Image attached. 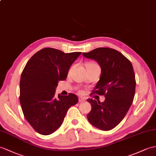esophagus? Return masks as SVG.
Returning a JSON list of instances; mask_svg holds the SVG:
<instances>
[{
    "label": "esophagus",
    "instance_id": "1",
    "mask_svg": "<svg viewBox=\"0 0 156 156\" xmlns=\"http://www.w3.org/2000/svg\"><path fill=\"white\" fill-rule=\"evenodd\" d=\"M85 101V98L84 97H81L79 98V102H83V101Z\"/></svg>",
    "mask_w": 156,
    "mask_h": 156
}]
</instances>
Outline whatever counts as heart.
Returning a JSON list of instances; mask_svg holds the SVG:
<instances>
[{
  "label": "heart",
  "instance_id": "obj_1",
  "mask_svg": "<svg viewBox=\"0 0 156 156\" xmlns=\"http://www.w3.org/2000/svg\"><path fill=\"white\" fill-rule=\"evenodd\" d=\"M87 66H97V65L94 63H89Z\"/></svg>",
  "mask_w": 156,
  "mask_h": 156
}]
</instances>
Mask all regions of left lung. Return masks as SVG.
I'll return each instance as SVG.
<instances>
[{
    "label": "left lung",
    "instance_id": "8db88e82",
    "mask_svg": "<svg viewBox=\"0 0 156 156\" xmlns=\"http://www.w3.org/2000/svg\"><path fill=\"white\" fill-rule=\"evenodd\" d=\"M83 55L100 66V79L92 94L105 97L102 102L87 99L91 105L87 119L101 130H111L123 120L134 100L136 80L132 65L120 52L111 48H96Z\"/></svg>",
    "mask_w": 156,
    "mask_h": 156
}]
</instances>
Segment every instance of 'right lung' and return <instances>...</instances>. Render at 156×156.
I'll return each instance as SVG.
<instances>
[{
	"label": "right lung",
	"instance_id": "add662e5",
	"mask_svg": "<svg viewBox=\"0 0 156 156\" xmlns=\"http://www.w3.org/2000/svg\"><path fill=\"white\" fill-rule=\"evenodd\" d=\"M81 54H65L47 48L26 63L20 77V102L25 119L39 134L49 135L58 130L68 109L78 102L74 94H55L59 81L67 78L72 63Z\"/></svg>",
	"mask_w": 156,
	"mask_h": 156
}]
</instances>
